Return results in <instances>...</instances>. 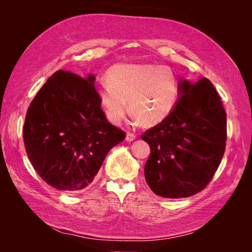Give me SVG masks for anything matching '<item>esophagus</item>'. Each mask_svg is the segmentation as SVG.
I'll return each mask as SVG.
<instances>
[{
    "mask_svg": "<svg viewBox=\"0 0 252 252\" xmlns=\"http://www.w3.org/2000/svg\"><path fill=\"white\" fill-rule=\"evenodd\" d=\"M135 138H136V135L132 132H127L126 133V141H128V142H131V141L135 140Z\"/></svg>",
    "mask_w": 252,
    "mask_h": 252,
    "instance_id": "34e87169",
    "label": "esophagus"
}]
</instances>
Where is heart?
I'll return each instance as SVG.
<instances>
[{"label": "heart", "mask_w": 252, "mask_h": 252, "mask_svg": "<svg viewBox=\"0 0 252 252\" xmlns=\"http://www.w3.org/2000/svg\"><path fill=\"white\" fill-rule=\"evenodd\" d=\"M107 82L96 89L106 117L120 124L128 111L145 126L162 122L172 111L179 95V82L168 66L119 64L107 72Z\"/></svg>", "instance_id": "1"}]
</instances>
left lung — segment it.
<instances>
[{
    "instance_id": "left-lung-1",
    "label": "left lung",
    "mask_w": 252,
    "mask_h": 252,
    "mask_svg": "<svg viewBox=\"0 0 252 252\" xmlns=\"http://www.w3.org/2000/svg\"><path fill=\"white\" fill-rule=\"evenodd\" d=\"M180 91L169 116L141 135L150 146L145 180L156 194L169 199L191 196L209 184L227 140L226 112L212 83L184 81Z\"/></svg>"
}]
</instances>
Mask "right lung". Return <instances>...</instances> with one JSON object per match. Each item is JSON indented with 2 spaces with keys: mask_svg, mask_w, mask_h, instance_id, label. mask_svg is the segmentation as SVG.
<instances>
[{
  "mask_svg": "<svg viewBox=\"0 0 252 252\" xmlns=\"http://www.w3.org/2000/svg\"><path fill=\"white\" fill-rule=\"evenodd\" d=\"M95 78L59 70L30 103L24 127L27 156L58 190L79 192L93 183L109 150L125 139L101 108Z\"/></svg>",
  "mask_w": 252,
  "mask_h": 252,
  "instance_id": "add662e5",
  "label": "right lung"
}]
</instances>
